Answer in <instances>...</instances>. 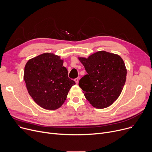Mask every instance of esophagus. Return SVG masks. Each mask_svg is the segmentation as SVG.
<instances>
[{"label":"esophagus","instance_id":"esophagus-1","mask_svg":"<svg viewBox=\"0 0 152 152\" xmlns=\"http://www.w3.org/2000/svg\"><path fill=\"white\" fill-rule=\"evenodd\" d=\"M74 81L75 82V83H76L77 84H78V81H79V78H75V79H74Z\"/></svg>","mask_w":152,"mask_h":152}]
</instances>
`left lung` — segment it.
I'll use <instances>...</instances> for the list:
<instances>
[{
    "instance_id": "8db88e82",
    "label": "left lung",
    "mask_w": 152,
    "mask_h": 152,
    "mask_svg": "<svg viewBox=\"0 0 152 152\" xmlns=\"http://www.w3.org/2000/svg\"><path fill=\"white\" fill-rule=\"evenodd\" d=\"M78 58L87 72L78 83L86 99L97 109L111 105L120 96L126 82L127 70L122 58L105 51L88 58Z\"/></svg>"
}]
</instances>
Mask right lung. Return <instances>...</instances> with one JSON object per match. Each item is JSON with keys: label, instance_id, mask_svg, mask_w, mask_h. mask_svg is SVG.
Masks as SVG:
<instances>
[{"label": "right lung", "instance_id": "right-lung-1", "mask_svg": "<svg viewBox=\"0 0 152 152\" xmlns=\"http://www.w3.org/2000/svg\"><path fill=\"white\" fill-rule=\"evenodd\" d=\"M63 60L51 53L29 59L25 66L24 80L27 90L41 107L56 110L64 104L74 80L68 77Z\"/></svg>", "mask_w": 152, "mask_h": 152}]
</instances>
